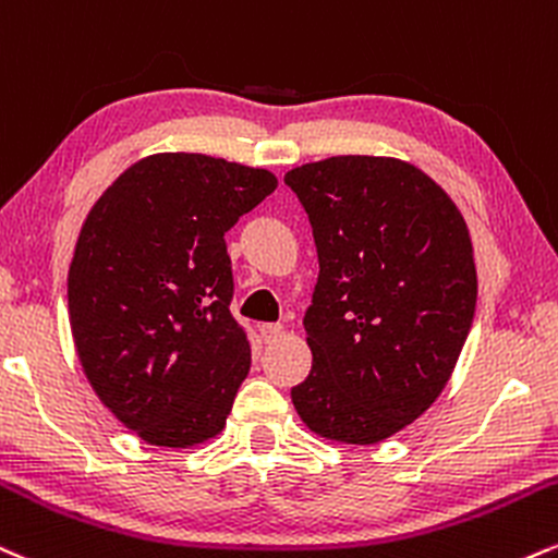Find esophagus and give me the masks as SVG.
Listing matches in <instances>:
<instances>
[{"instance_id":"1","label":"esophagus","mask_w":558,"mask_h":558,"mask_svg":"<svg viewBox=\"0 0 558 558\" xmlns=\"http://www.w3.org/2000/svg\"><path fill=\"white\" fill-rule=\"evenodd\" d=\"M280 332H283V325H278V322H265V325H259V335L265 343H272V340L280 338Z\"/></svg>"}]
</instances>
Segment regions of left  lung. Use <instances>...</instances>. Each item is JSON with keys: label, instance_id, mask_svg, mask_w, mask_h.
I'll use <instances>...</instances> for the list:
<instances>
[{"label": "left lung", "instance_id": "left-lung-1", "mask_svg": "<svg viewBox=\"0 0 558 558\" xmlns=\"http://www.w3.org/2000/svg\"><path fill=\"white\" fill-rule=\"evenodd\" d=\"M312 223L319 278L304 330L301 421L345 445L413 424L452 377L478 280L447 192L398 158L335 156L286 173Z\"/></svg>", "mask_w": 558, "mask_h": 558}]
</instances>
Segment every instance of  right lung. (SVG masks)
Masks as SVG:
<instances>
[{"instance_id": "1", "label": "right lung", "mask_w": 558, "mask_h": 558, "mask_svg": "<svg viewBox=\"0 0 558 558\" xmlns=\"http://www.w3.org/2000/svg\"><path fill=\"white\" fill-rule=\"evenodd\" d=\"M275 186L265 169L160 153L87 213L66 278L72 338L100 402L150 445L223 432L252 364L226 231Z\"/></svg>"}]
</instances>
